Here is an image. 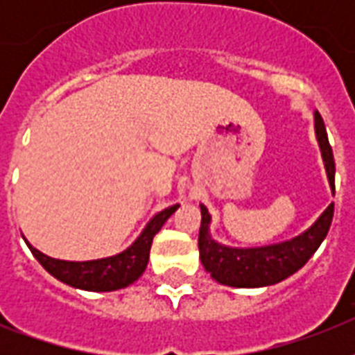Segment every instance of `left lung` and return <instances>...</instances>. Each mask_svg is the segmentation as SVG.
<instances>
[{
    "label": "left lung",
    "instance_id": "1",
    "mask_svg": "<svg viewBox=\"0 0 355 355\" xmlns=\"http://www.w3.org/2000/svg\"><path fill=\"white\" fill-rule=\"evenodd\" d=\"M315 130L319 139L320 153L324 160L328 180L331 189L336 191V162L331 145L326 136L324 121L319 112H315ZM200 230H199V252L205 269L223 286L232 287H265L286 280L287 276L295 275L308 263V259L324 241L330 230L334 205L324 210V214L315 221L313 227L289 241L267 245L256 248H230L211 239L210 214L206 206L200 205Z\"/></svg>",
    "mask_w": 355,
    "mask_h": 355
}]
</instances>
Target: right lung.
Listing matches in <instances>:
<instances>
[{"label":"right lung","mask_w":355,"mask_h":355,"mask_svg":"<svg viewBox=\"0 0 355 355\" xmlns=\"http://www.w3.org/2000/svg\"><path fill=\"white\" fill-rule=\"evenodd\" d=\"M178 205L169 206L160 214H156L127 250L110 258L92 259V261H64V259L49 258L40 250H36L35 247H31V243H25L31 248L33 256L40 261L42 267L57 280L77 289H85V291H116V289L130 286L144 275L147 261H149L153 237L158 234L164 223L175 214Z\"/></svg>","instance_id":"add662e5"}]
</instances>
